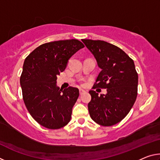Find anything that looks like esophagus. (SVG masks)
<instances>
[{"instance_id":"esophagus-1","label":"esophagus","mask_w":160,"mask_h":160,"mask_svg":"<svg viewBox=\"0 0 160 160\" xmlns=\"http://www.w3.org/2000/svg\"><path fill=\"white\" fill-rule=\"evenodd\" d=\"M85 90H82V89H80V90H79V92H80V94H82V93H84V92H85Z\"/></svg>"}]
</instances>
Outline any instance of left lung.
Listing matches in <instances>:
<instances>
[{
  "label": "left lung",
  "mask_w": 160,
  "mask_h": 160,
  "mask_svg": "<svg viewBox=\"0 0 160 160\" xmlns=\"http://www.w3.org/2000/svg\"><path fill=\"white\" fill-rule=\"evenodd\" d=\"M82 41L102 69L94 88H107L106 94L89 92L92 97L88 103L90 117L101 126L115 125L126 117L136 99L138 76L134 62L122 49L110 43L101 40Z\"/></svg>",
  "instance_id": "left-lung-1"
}]
</instances>
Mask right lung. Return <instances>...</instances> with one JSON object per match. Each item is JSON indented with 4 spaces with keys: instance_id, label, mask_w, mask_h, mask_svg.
<instances>
[{
    "instance_id": "obj_1",
    "label": "right lung",
    "mask_w": 160,
    "mask_h": 160,
    "mask_svg": "<svg viewBox=\"0 0 160 160\" xmlns=\"http://www.w3.org/2000/svg\"><path fill=\"white\" fill-rule=\"evenodd\" d=\"M85 47L77 39L60 40L40 45L25 58L20 77L25 104L35 121L49 129H58L70 121L79 90H60L57 75L70 57Z\"/></svg>"
}]
</instances>
